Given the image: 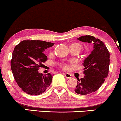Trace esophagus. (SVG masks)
<instances>
[{"mask_svg":"<svg viewBox=\"0 0 121 121\" xmlns=\"http://www.w3.org/2000/svg\"><path fill=\"white\" fill-rule=\"evenodd\" d=\"M64 75L65 76V77H66V78H71L72 76L70 73H64Z\"/></svg>","mask_w":121,"mask_h":121,"instance_id":"34e87169","label":"esophagus"}]
</instances>
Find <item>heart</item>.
<instances>
[{"label": "heart", "instance_id": "1", "mask_svg": "<svg viewBox=\"0 0 121 121\" xmlns=\"http://www.w3.org/2000/svg\"><path fill=\"white\" fill-rule=\"evenodd\" d=\"M72 45H75V46L77 47L78 48H80V50H81V49H82V46L81 44H80V43H74V44H72ZM62 67H63L64 69H66V68H67V65H62Z\"/></svg>", "mask_w": 121, "mask_h": 121}]
</instances>
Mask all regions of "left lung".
Wrapping results in <instances>:
<instances>
[{"label":"left lung","mask_w":121,"mask_h":121,"mask_svg":"<svg viewBox=\"0 0 121 121\" xmlns=\"http://www.w3.org/2000/svg\"><path fill=\"white\" fill-rule=\"evenodd\" d=\"M77 39L93 44L94 49L84 60V78L77 79L75 92L86 95L95 91L102 85L109 74L110 53L104 43L90 35L81 36Z\"/></svg>","instance_id":"obj_1"}]
</instances>
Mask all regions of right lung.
<instances>
[{
	"label": "right lung",
	"mask_w": 121,
	"mask_h": 121,
	"mask_svg": "<svg viewBox=\"0 0 121 121\" xmlns=\"http://www.w3.org/2000/svg\"><path fill=\"white\" fill-rule=\"evenodd\" d=\"M54 43L41 40H23L15 47L11 60L13 77L20 88L30 95H40L49 86L53 74L39 73L48 60L43 53Z\"/></svg>",
	"instance_id": "right-lung-1"
}]
</instances>
